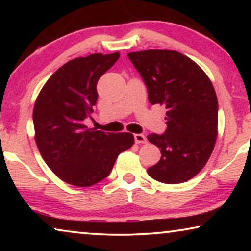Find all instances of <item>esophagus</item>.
<instances>
[{
    "label": "esophagus",
    "mask_w": 251,
    "mask_h": 251,
    "mask_svg": "<svg viewBox=\"0 0 251 251\" xmlns=\"http://www.w3.org/2000/svg\"><path fill=\"white\" fill-rule=\"evenodd\" d=\"M135 142H136V144H146L147 139H146L145 136L142 135V133H136V135H135Z\"/></svg>",
    "instance_id": "esophagus-1"
}]
</instances>
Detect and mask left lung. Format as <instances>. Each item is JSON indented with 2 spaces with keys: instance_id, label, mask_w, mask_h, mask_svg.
<instances>
[{
  "instance_id": "1",
  "label": "left lung",
  "mask_w": 251,
  "mask_h": 251,
  "mask_svg": "<svg viewBox=\"0 0 251 251\" xmlns=\"http://www.w3.org/2000/svg\"><path fill=\"white\" fill-rule=\"evenodd\" d=\"M142 75L152 105L167 109L163 135L147 136L160 147L161 159L147 169L153 179L179 184L200 173L218 135V100L210 78L199 65L175 50L128 53Z\"/></svg>"
}]
</instances>
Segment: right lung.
<instances>
[{
    "mask_svg": "<svg viewBox=\"0 0 251 251\" xmlns=\"http://www.w3.org/2000/svg\"><path fill=\"white\" fill-rule=\"evenodd\" d=\"M120 53L75 58L51 75L33 109L35 143L48 167L65 183L89 187L105 179L119 154L135 143L132 133L87 129L97 82Z\"/></svg>",
    "mask_w": 251,
    "mask_h": 251,
    "instance_id": "obj_1",
    "label": "right lung"
}]
</instances>
